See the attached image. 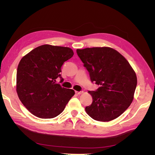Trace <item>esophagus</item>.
<instances>
[{
    "label": "esophagus",
    "mask_w": 155,
    "mask_h": 155,
    "mask_svg": "<svg viewBox=\"0 0 155 155\" xmlns=\"http://www.w3.org/2000/svg\"><path fill=\"white\" fill-rule=\"evenodd\" d=\"M75 92H76V94H78V95H79V94H81L83 93V92L82 91H75Z\"/></svg>",
    "instance_id": "obj_1"
}]
</instances>
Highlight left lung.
<instances>
[{
	"mask_svg": "<svg viewBox=\"0 0 155 155\" xmlns=\"http://www.w3.org/2000/svg\"><path fill=\"white\" fill-rule=\"evenodd\" d=\"M76 51L91 81L100 86L96 91L88 92L92 103L85 107L87 114L100 121L117 118L133 101L137 85L134 70L122 55L110 47L77 49Z\"/></svg>",
	"mask_w": 155,
	"mask_h": 155,
	"instance_id": "8db88e82",
	"label": "left lung"
}]
</instances>
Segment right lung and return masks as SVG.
<instances>
[{
	"label": "right lung",
	"instance_id": "right-lung-1",
	"mask_svg": "<svg viewBox=\"0 0 155 155\" xmlns=\"http://www.w3.org/2000/svg\"><path fill=\"white\" fill-rule=\"evenodd\" d=\"M68 47L44 45L32 50L18 63L16 91L22 104L40 118H55L60 114L75 92L56 83L61 77V67L71 58Z\"/></svg>",
	"mask_w": 155,
	"mask_h": 155
}]
</instances>
